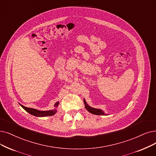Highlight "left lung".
<instances>
[{"mask_svg":"<svg viewBox=\"0 0 156 156\" xmlns=\"http://www.w3.org/2000/svg\"><path fill=\"white\" fill-rule=\"evenodd\" d=\"M84 105H85L86 109L88 111H89L90 113H91L93 115H105V114L104 113V112L102 110L98 109L93 108L89 106V105L87 104V103H86V102L84 99Z\"/></svg>","mask_w":156,"mask_h":156,"instance_id":"8db88e82","label":"left lung"}]
</instances>
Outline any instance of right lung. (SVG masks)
I'll return each mask as SVG.
<instances>
[{"mask_svg": "<svg viewBox=\"0 0 156 156\" xmlns=\"http://www.w3.org/2000/svg\"><path fill=\"white\" fill-rule=\"evenodd\" d=\"M59 105V102H56L54 106L55 108H57L58 105ZM21 106L26 110V111H27L29 113H30V115H34L35 116H38V117H43V116H52L54 115L55 113H56L57 110L54 109L52 110H50V111H38L36 109H33V108H26L23 106V105H21Z\"/></svg>", "mask_w": 156, "mask_h": 156, "instance_id": "1", "label": "right lung"}]
</instances>
